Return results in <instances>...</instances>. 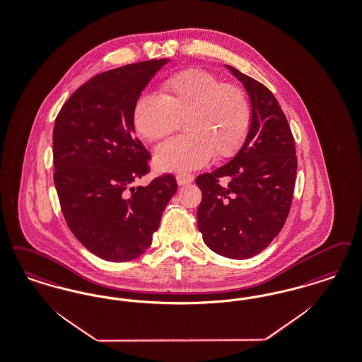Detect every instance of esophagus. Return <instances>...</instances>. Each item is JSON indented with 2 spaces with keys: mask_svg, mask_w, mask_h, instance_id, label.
Masks as SVG:
<instances>
[{
  "mask_svg": "<svg viewBox=\"0 0 362 362\" xmlns=\"http://www.w3.org/2000/svg\"><path fill=\"white\" fill-rule=\"evenodd\" d=\"M192 180H194V175H176V182H177V185H179V186H185V185H188V183H191Z\"/></svg>",
  "mask_w": 362,
  "mask_h": 362,
  "instance_id": "34e87169",
  "label": "esophagus"
}]
</instances>
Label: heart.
I'll return each mask as SVG.
<instances>
[{"label": "heart", "instance_id": "1", "mask_svg": "<svg viewBox=\"0 0 362 362\" xmlns=\"http://www.w3.org/2000/svg\"><path fill=\"white\" fill-rule=\"evenodd\" d=\"M187 136L159 145L153 164L160 171L183 173L201 168L210 159L233 156L245 140L250 106L241 87L222 83L203 70L176 74L161 95L143 94L133 107V124L148 141H159L185 119Z\"/></svg>", "mask_w": 362, "mask_h": 362}]
</instances>
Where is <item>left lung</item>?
<instances>
[{
  "instance_id": "8db88e82",
  "label": "left lung",
  "mask_w": 362,
  "mask_h": 362,
  "mask_svg": "<svg viewBox=\"0 0 362 362\" xmlns=\"http://www.w3.org/2000/svg\"><path fill=\"white\" fill-rule=\"evenodd\" d=\"M225 67L249 95L250 124L234 158L197 177L202 191L197 216L204 244L238 260L260 253L283 229L298 160L288 121L271 90L232 66Z\"/></svg>"
}]
</instances>
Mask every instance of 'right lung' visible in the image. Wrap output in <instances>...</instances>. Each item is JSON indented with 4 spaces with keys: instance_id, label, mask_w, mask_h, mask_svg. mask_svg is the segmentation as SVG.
I'll use <instances>...</instances> for the list:
<instances>
[{
    "instance_id": "right-lung-1",
    "label": "right lung",
    "mask_w": 362,
    "mask_h": 362,
    "mask_svg": "<svg viewBox=\"0 0 362 362\" xmlns=\"http://www.w3.org/2000/svg\"><path fill=\"white\" fill-rule=\"evenodd\" d=\"M168 62L95 75L74 91L55 119L54 182L63 216L78 241L103 260L141 256L177 189L171 174L133 186L149 171V153L134 137L133 107Z\"/></svg>"
}]
</instances>
